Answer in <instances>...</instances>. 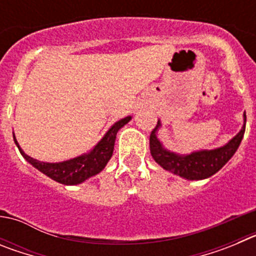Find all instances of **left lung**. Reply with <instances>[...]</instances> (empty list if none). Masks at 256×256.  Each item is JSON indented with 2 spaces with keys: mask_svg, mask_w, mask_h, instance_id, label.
<instances>
[{
  "mask_svg": "<svg viewBox=\"0 0 256 256\" xmlns=\"http://www.w3.org/2000/svg\"><path fill=\"white\" fill-rule=\"evenodd\" d=\"M246 124V114H244ZM245 124L242 130H240L234 138L230 140L223 148H216V150H204L192 152L190 155H177V154L170 152L165 150L162 144L156 137L155 132L160 123L158 122V126L150 134V152L160 166L169 170L172 173L177 174L180 177L186 178V180H205V178L212 177L216 174L222 166L234 156L240 144L242 141L244 133H245Z\"/></svg>",
  "mask_w": 256,
  "mask_h": 256,
  "instance_id": "obj_1",
  "label": "left lung"
}]
</instances>
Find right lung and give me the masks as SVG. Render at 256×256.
Returning a JSON list of instances; mask_svg holds the SVG:
<instances>
[{
    "label": "right lung",
    "mask_w": 256,
    "mask_h": 256,
    "mask_svg": "<svg viewBox=\"0 0 256 256\" xmlns=\"http://www.w3.org/2000/svg\"><path fill=\"white\" fill-rule=\"evenodd\" d=\"M130 120V116H126L122 119V120L116 122L108 130V133L104 136V138L94 146V148L91 152L84 154V155L78 156V158H74V159H70L68 162H38V160L26 155L20 148L15 136H14V141L16 144L22 158L28 160L38 170L46 174L47 177H50L51 180H56L58 183H62V184H79V183L84 182L90 177H94L97 173H100L105 168V165L108 164V162L112 156L118 130H120L122 126Z\"/></svg>",
    "instance_id": "right-lung-1"
}]
</instances>
